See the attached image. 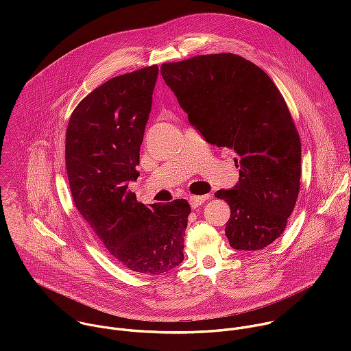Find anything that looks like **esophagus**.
<instances>
[{
    "mask_svg": "<svg viewBox=\"0 0 351 351\" xmlns=\"http://www.w3.org/2000/svg\"><path fill=\"white\" fill-rule=\"evenodd\" d=\"M208 197H211V195H210V194H207V195H191V197L189 198V203H190V206H191L193 208H197V207H199V206H203Z\"/></svg>",
    "mask_w": 351,
    "mask_h": 351,
    "instance_id": "esophagus-1",
    "label": "esophagus"
}]
</instances>
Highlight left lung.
Masks as SVG:
<instances>
[{
    "instance_id": "left-lung-1",
    "label": "left lung",
    "mask_w": 351,
    "mask_h": 351,
    "mask_svg": "<svg viewBox=\"0 0 351 351\" xmlns=\"http://www.w3.org/2000/svg\"><path fill=\"white\" fill-rule=\"evenodd\" d=\"M161 75L203 137L236 153L239 183L215 193L230 207V247L269 245L286 228L302 176V143L283 95L261 68L230 53L162 64Z\"/></svg>"
}]
</instances>
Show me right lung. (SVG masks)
Masks as SVG:
<instances>
[{"label": "right lung", "mask_w": 351, "mask_h": 351, "mask_svg": "<svg viewBox=\"0 0 351 351\" xmlns=\"http://www.w3.org/2000/svg\"><path fill=\"white\" fill-rule=\"evenodd\" d=\"M158 66L110 79L71 115L65 164L73 203L112 257L128 269L161 275L184 256L190 206L138 203L129 182L140 173V145L153 104Z\"/></svg>", "instance_id": "obj_1"}]
</instances>
